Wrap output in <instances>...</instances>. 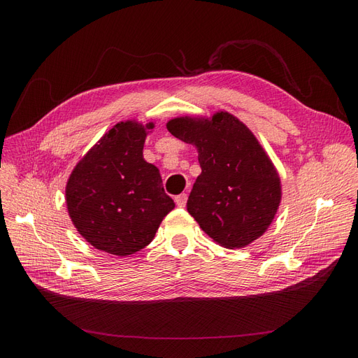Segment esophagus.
I'll return each instance as SVG.
<instances>
[{"label":"esophagus","instance_id":"34e87169","mask_svg":"<svg viewBox=\"0 0 358 358\" xmlns=\"http://www.w3.org/2000/svg\"><path fill=\"white\" fill-rule=\"evenodd\" d=\"M187 200H188V196H187L185 192H182V194H179V196L175 197V201H176V204L179 206V208H185Z\"/></svg>","mask_w":358,"mask_h":358}]
</instances>
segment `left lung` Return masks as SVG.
<instances>
[{
  "mask_svg": "<svg viewBox=\"0 0 358 358\" xmlns=\"http://www.w3.org/2000/svg\"><path fill=\"white\" fill-rule=\"evenodd\" d=\"M167 129L199 152L201 173L187 209L200 229L229 249L245 248L263 236L279 209L282 185L251 129L225 110L210 117H173Z\"/></svg>",
  "mask_w": 358,
  "mask_h": 358,
  "instance_id": "8db88e82",
  "label": "left lung"
}]
</instances>
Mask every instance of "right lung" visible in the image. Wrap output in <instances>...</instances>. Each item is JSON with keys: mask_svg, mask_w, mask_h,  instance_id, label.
<instances>
[{"mask_svg": "<svg viewBox=\"0 0 358 358\" xmlns=\"http://www.w3.org/2000/svg\"><path fill=\"white\" fill-rule=\"evenodd\" d=\"M154 128L152 121L117 122L82 157L67 180L71 222L100 251L119 257L140 251L175 209L159 170L143 158L146 136Z\"/></svg>", "mask_w": 358, "mask_h": 358, "instance_id": "1", "label": "right lung"}]
</instances>
